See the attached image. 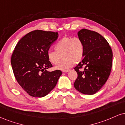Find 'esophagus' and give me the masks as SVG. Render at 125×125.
Here are the masks:
<instances>
[{"instance_id":"obj_1","label":"esophagus","mask_w":125,"mask_h":125,"mask_svg":"<svg viewBox=\"0 0 125 125\" xmlns=\"http://www.w3.org/2000/svg\"><path fill=\"white\" fill-rule=\"evenodd\" d=\"M69 71H70V70H63V73H67V72H69Z\"/></svg>"}]
</instances>
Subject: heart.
Returning a JSON list of instances; mask_svg holds the SVG:
<instances>
[{"instance_id": "obj_1", "label": "heart", "mask_w": 125, "mask_h": 125, "mask_svg": "<svg viewBox=\"0 0 125 125\" xmlns=\"http://www.w3.org/2000/svg\"><path fill=\"white\" fill-rule=\"evenodd\" d=\"M54 48L55 51L49 49L46 55L51 63L57 64L62 54L63 59L56 67L59 70H66L70 68L75 63L82 61L84 55V45L79 37H64L55 43Z\"/></svg>"}]
</instances>
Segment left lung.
Segmentation results:
<instances>
[{
  "label": "left lung",
  "instance_id": "8db88e82",
  "mask_svg": "<svg viewBox=\"0 0 125 125\" xmlns=\"http://www.w3.org/2000/svg\"><path fill=\"white\" fill-rule=\"evenodd\" d=\"M84 45L82 61L74 67L77 77L74 88L84 94L93 95L105 84L111 73L112 51L105 39L95 31L82 29L77 32ZM83 67V70H82Z\"/></svg>",
  "mask_w": 125,
  "mask_h": 125
}]
</instances>
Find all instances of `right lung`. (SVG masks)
<instances>
[{"mask_svg":"<svg viewBox=\"0 0 125 125\" xmlns=\"http://www.w3.org/2000/svg\"><path fill=\"white\" fill-rule=\"evenodd\" d=\"M58 37V32L35 30L24 36L14 48L11 64L15 78L32 97L46 96L62 75L61 70H47L52 65L46 53Z\"/></svg>","mask_w":125,"mask_h":125,"instance_id":"add662e5","label":"right lung"}]
</instances>
